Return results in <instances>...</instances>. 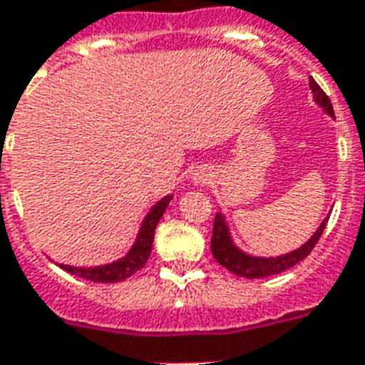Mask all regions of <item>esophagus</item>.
<instances>
[{
	"label": "esophagus",
	"mask_w": 365,
	"mask_h": 365,
	"mask_svg": "<svg viewBox=\"0 0 365 365\" xmlns=\"http://www.w3.org/2000/svg\"><path fill=\"white\" fill-rule=\"evenodd\" d=\"M192 182L197 183V185H204V183H208V174L195 173V176H192Z\"/></svg>",
	"instance_id": "esophagus-1"
}]
</instances>
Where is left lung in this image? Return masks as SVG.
Wrapping results in <instances>:
<instances>
[{"instance_id":"left-lung-1","label":"left lung","mask_w":365,"mask_h":365,"mask_svg":"<svg viewBox=\"0 0 365 365\" xmlns=\"http://www.w3.org/2000/svg\"><path fill=\"white\" fill-rule=\"evenodd\" d=\"M309 88L311 93H313V99L322 110L327 112L328 115L334 118V108H331V103L328 99V96L321 90V86L317 84L315 80L309 78ZM328 217H324V221L321 223V227L315 230V234L307 240L306 244L298 247V250L290 251L287 255H279V257H253V255H247L240 250L238 245L234 244L232 236H230L229 225H227V219L221 212L215 213V219H213V234H212V255L213 259L217 260L219 264L227 268L230 274L240 275V277H250V279H260V277H269V275L281 274L285 269L296 266L300 260H304L307 255L313 251L315 244L319 242V238L322 236L324 229H327Z\"/></svg>"}]
</instances>
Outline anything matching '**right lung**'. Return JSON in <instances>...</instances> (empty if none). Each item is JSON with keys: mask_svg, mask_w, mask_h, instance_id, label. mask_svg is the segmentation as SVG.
<instances>
[{"mask_svg": "<svg viewBox=\"0 0 365 365\" xmlns=\"http://www.w3.org/2000/svg\"><path fill=\"white\" fill-rule=\"evenodd\" d=\"M173 200V195H167L161 198L159 202L153 204L152 210L148 212V215L142 221V227L138 230L135 244L125 257L114 260L110 264H101V266H69V264H58L59 268H63L65 272H69L73 275H78L82 279L96 281V283H118L127 277H131L135 272L144 268V264L150 259L152 253V244H153V234H155V227L159 223V219L163 217V213L167 210V206Z\"/></svg>", "mask_w": 365, "mask_h": 365, "instance_id": "add662e5", "label": "right lung"}]
</instances>
